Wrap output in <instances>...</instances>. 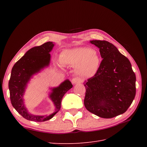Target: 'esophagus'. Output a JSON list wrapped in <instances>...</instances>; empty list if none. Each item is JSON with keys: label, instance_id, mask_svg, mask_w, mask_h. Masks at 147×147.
Listing matches in <instances>:
<instances>
[{"label": "esophagus", "instance_id": "1", "mask_svg": "<svg viewBox=\"0 0 147 147\" xmlns=\"http://www.w3.org/2000/svg\"><path fill=\"white\" fill-rule=\"evenodd\" d=\"M81 82V80L79 78H73L72 80H71V83L73 84H76V83H80Z\"/></svg>", "mask_w": 147, "mask_h": 147}]
</instances>
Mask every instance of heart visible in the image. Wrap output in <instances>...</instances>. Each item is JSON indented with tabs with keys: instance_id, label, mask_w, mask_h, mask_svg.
Wrapping results in <instances>:
<instances>
[{
	"instance_id": "heart-1",
	"label": "heart",
	"mask_w": 147,
	"mask_h": 147,
	"mask_svg": "<svg viewBox=\"0 0 147 147\" xmlns=\"http://www.w3.org/2000/svg\"><path fill=\"white\" fill-rule=\"evenodd\" d=\"M62 64L76 67V72L84 78H91L98 71L101 58L98 52L86 47L64 50L61 53Z\"/></svg>"
}]
</instances>
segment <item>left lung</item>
Here are the masks:
<instances>
[{"instance_id":"8db88e82","label":"left lung","mask_w":147,"mask_h":147,"mask_svg":"<svg viewBox=\"0 0 147 147\" xmlns=\"http://www.w3.org/2000/svg\"><path fill=\"white\" fill-rule=\"evenodd\" d=\"M90 42L99 49L102 58L96 74L86 81L84 105L90 113L110 119L125 113L136 94V76L129 60L112 43Z\"/></svg>"}]
</instances>
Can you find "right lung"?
I'll return each mask as SVG.
<instances>
[{"label": "right lung", "mask_w": 147, "mask_h": 147, "mask_svg": "<svg viewBox=\"0 0 147 147\" xmlns=\"http://www.w3.org/2000/svg\"><path fill=\"white\" fill-rule=\"evenodd\" d=\"M54 44L48 42L28 50L12 67L9 81V89L11 102L16 111L27 120L42 122L50 120L59 110L62 99L66 92L73 85L68 79L61 83L57 88H52L49 98L55 107V112L46 115H37L28 113L24 105L23 95L27 83L32 76L40 72L42 69L49 66L51 61L49 52L52 50Z\"/></svg>", "instance_id": "1"}]
</instances>
